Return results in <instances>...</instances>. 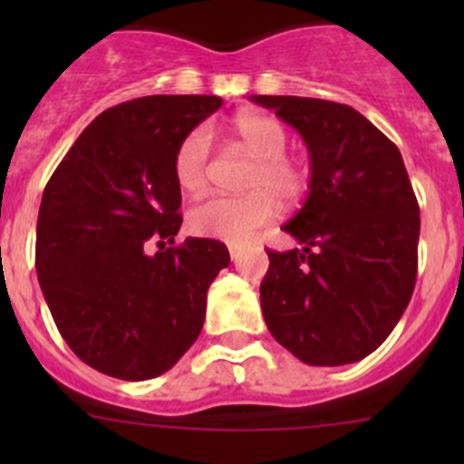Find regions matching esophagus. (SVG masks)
Listing matches in <instances>:
<instances>
[{
  "instance_id": "obj_1",
  "label": "esophagus",
  "mask_w": 464,
  "mask_h": 464,
  "mask_svg": "<svg viewBox=\"0 0 464 464\" xmlns=\"http://www.w3.org/2000/svg\"><path fill=\"white\" fill-rule=\"evenodd\" d=\"M229 257H232V262L239 260L241 256H244V246H237V244H229Z\"/></svg>"
}]
</instances>
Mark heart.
<instances>
[{
  "label": "heart",
  "mask_w": 464,
  "mask_h": 464,
  "mask_svg": "<svg viewBox=\"0 0 464 464\" xmlns=\"http://www.w3.org/2000/svg\"><path fill=\"white\" fill-rule=\"evenodd\" d=\"M232 132L241 149L253 158L246 174L241 197H208L188 213L192 235L218 239L225 244H246L276 216V208H290L304 197L309 188V169L285 155L288 132L272 116L244 113L235 118ZM211 134L197 127L181 141L174 158L176 183L188 195L207 188Z\"/></svg>",
  "instance_id": "b5f03b06"
}]
</instances>
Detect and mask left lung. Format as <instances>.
<instances>
[{"label":"left lung","mask_w":464,"mask_h":464,"mask_svg":"<svg viewBox=\"0 0 464 464\" xmlns=\"http://www.w3.org/2000/svg\"><path fill=\"white\" fill-rule=\"evenodd\" d=\"M309 149V195L283 229L302 248L267 251L260 304L295 358L339 367L367 358L416 285L420 211L395 143L346 104L253 94Z\"/></svg>","instance_id":"obj_1"}]
</instances>
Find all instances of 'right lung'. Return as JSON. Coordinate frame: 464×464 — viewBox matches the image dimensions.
I'll use <instances>...</instances> for the list:
<instances>
[{
  "instance_id": "1",
  "label": "right lung",
  "mask_w": 464,
  "mask_h": 464,
  "mask_svg": "<svg viewBox=\"0 0 464 464\" xmlns=\"http://www.w3.org/2000/svg\"><path fill=\"white\" fill-rule=\"evenodd\" d=\"M223 106L216 94H150L94 118L53 171L36 220V274L57 330L92 370L146 381L195 343L225 244L188 237L174 158ZM158 243L149 256L145 248Z\"/></svg>"
}]
</instances>
